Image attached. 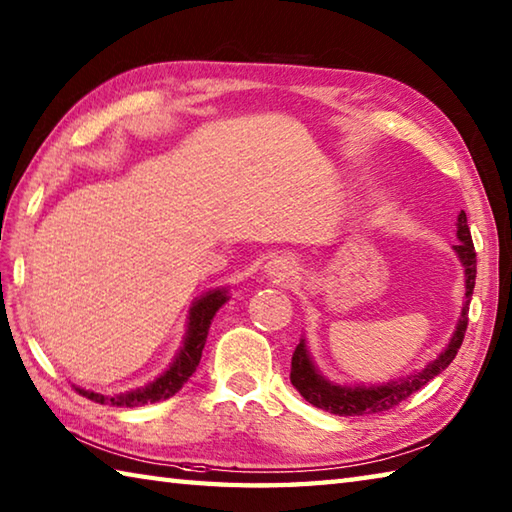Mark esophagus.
<instances>
[{
	"label": "esophagus",
	"mask_w": 512,
	"mask_h": 512,
	"mask_svg": "<svg viewBox=\"0 0 512 512\" xmlns=\"http://www.w3.org/2000/svg\"><path fill=\"white\" fill-rule=\"evenodd\" d=\"M265 274L267 278H272L274 283H287L292 281L296 274V263L289 256H276L272 260H267Z\"/></svg>",
	"instance_id": "obj_1"
}]
</instances>
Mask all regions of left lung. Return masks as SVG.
I'll return each mask as SVG.
<instances>
[{
	"instance_id": "1",
	"label": "left lung",
	"mask_w": 512,
	"mask_h": 512,
	"mask_svg": "<svg viewBox=\"0 0 512 512\" xmlns=\"http://www.w3.org/2000/svg\"><path fill=\"white\" fill-rule=\"evenodd\" d=\"M457 238H459V245H455V252L461 260V265H464L466 301H464V307H461L457 330L452 334L446 350H443L435 361L428 363L426 368L406 376V379L388 381L383 385H370V388H365V385H354V388H350V385H339V383L327 381L325 376L316 370L310 350H307L305 345V339H301V343L296 345V350L292 354V372H289V381H292L294 388L301 392V397L305 401H310L312 406L321 408L325 412L339 414V417H361V414L383 412L399 406V403L406 401L410 394L421 390L423 385L448 368L452 359L457 356L461 343H464V334L468 327V307H470L472 289H475V278H477V254H475V245H472L468 218L464 211H461L457 218Z\"/></svg>"
}]
</instances>
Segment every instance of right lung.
<instances>
[{
  "label": "right lung",
  "mask_w": 512,
  "mask_h": 512,
  "mask_svg": "<svg viewBox=\"0 0 512 512\" xmlns=\"http://www.w3.org/2000/svg\"><path fill=\"white\" fill-rule=\"evenodd\" d=\"M227 301H229L227 287L209 289L207 294H202L198 301H194V305H191L189 310L187 332H185V341L180 345V352L156 381L142 385V388H136V390L111 394V397L109 394L91 392L84 388H75V390L80 392L82 397L91 399L95 403H111V406H118V408H138V406H144V403H156V401H165L173 397V394H176L182 385L189 381V376L196 372L202 356V347H205L207 334H209V325L214 321L216 312Z\"/></svg>",
  "instance_id": "obj_1"
}]
</instances>
